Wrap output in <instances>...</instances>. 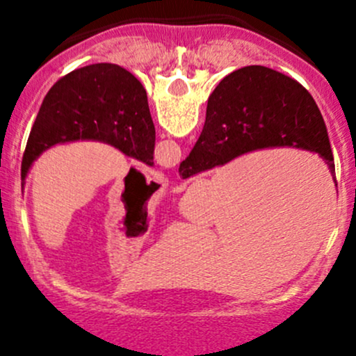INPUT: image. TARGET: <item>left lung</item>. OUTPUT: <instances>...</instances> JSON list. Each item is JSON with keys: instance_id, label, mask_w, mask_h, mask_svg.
Returning a JSON list of instances; mask_svg holds the SVG:
<instances>
[{"instance_id": "8db88e82", "label": "left lung", "mask_w": 356, "mask_h": 356, "mask_svg": "<svg viewBox=\"0 0 356 356\" xmlns=\"http://www.w3.org/2000/svg\"><path fill=\"white\" fill-rule=\"evenodd\" d=\"M98 141L153 167L155 125L141 82L115 63L72 70L53 84L39 108L22 156V189L46 149Z\"/></svg>"}]
</instances>
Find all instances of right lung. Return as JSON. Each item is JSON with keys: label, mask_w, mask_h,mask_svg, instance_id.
<instances>
[{"label": "right lung", "mask_w": 356, "mask_h": 356, "mask_svg": "<svg viewBox=\"0 0 356 356\" xmlns=\"http://www.w3.org/2000/svg\"><path fill=\"white\" fill-rule=\"evenodd\" d=\"M272 148L317 153L336 182L327 129L310 92L268 67H243L222 79L208 98L203 131L179 174L189 179L246 153Z\"/></svg>", "instance_id": "1"}]
</instances>
